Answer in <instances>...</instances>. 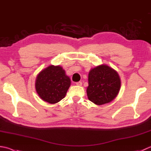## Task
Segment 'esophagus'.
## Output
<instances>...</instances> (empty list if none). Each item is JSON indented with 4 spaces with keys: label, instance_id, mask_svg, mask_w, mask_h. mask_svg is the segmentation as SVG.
<instances>
[{
    "label": "esophagus",
    "instance_id": "esophagus-1",
    "mask_svg": "<svg viewBox=\"0 0 151 151\" xmlns=\"http://www.w3.org/2000/svg\"><path fill=\"white\" fill-rule=\"evenodd\" d=\"M76 84L77 85V86H81L82 85V82H76Z\"/></svg>",
    "mask_w": 151,
    "mask_h": 151
}]
</instances>
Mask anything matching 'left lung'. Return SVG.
<instances>
[{
	"instance_id": "8db88e82",
	"label": "left lung",
	"mask_w": 151,
	"mask_h": 151,
	"mask_svg": "<svg viewBox=\"0 0 151 151\" xmlns=\"http://www.w3.org/2000/svg\"><path fill=\"white\" fill-rule=\"evenodd\" d=\"M120 88L119 75L109 66L102 65L90 71L87 96L95 104L101 105L113 101L119 93Z\"/></svg>"
}]
</instances>
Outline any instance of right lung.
Returning a JSON list of instances; mask_svg holds the SVG:
<instances>
[{
  "label": "right lung",
  "instance_id": "add662e5",
  "mask_svg": "<svg viewBox=\"0 0 151 151\" xmlns=\"http://www.w3.org/2000/svg\"><path fill=\"white\" fill-rule=\"evenodd\" d=\"M70 85V78L63 68L50 65L38 74L35 87L41 99L53 104L64 98Z\"/></svg>",
  "mask_w": 151,
  "mask_h": 151
}]
</instances>
